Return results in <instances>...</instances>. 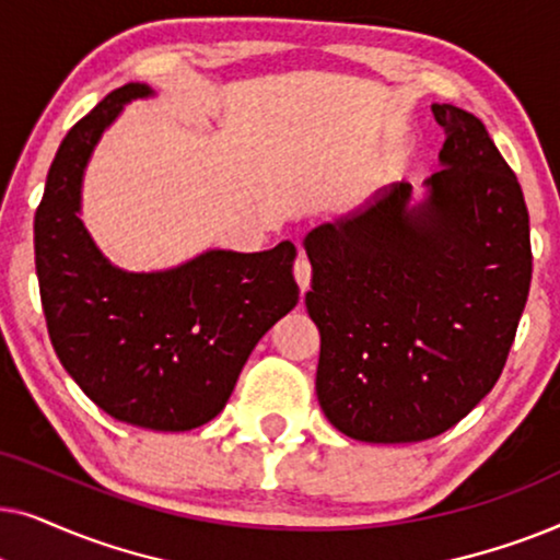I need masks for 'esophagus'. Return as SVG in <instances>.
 <instances>
[{
	"label": "esophagus",
	"instance_id": "1",
	"mask_svg": "<svg viewBox=\"0 0 560 560\" xmlns=\"http://www.w3.org/2000/svg\"><path fill=\"white\" fill-rule=\"evenodd\" d=\"M293 275H295L298 288H301V290H308L311 288V262H308V257L301 255V257L295 259Z\"/></svg>",
	"mask_w": 560,
	"mask_h": 560
}]
</instances>
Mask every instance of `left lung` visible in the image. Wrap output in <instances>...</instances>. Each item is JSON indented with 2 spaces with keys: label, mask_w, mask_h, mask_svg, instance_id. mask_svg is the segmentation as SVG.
<instances>
[{
  "label": "left lung",
  "mask_w": 560,
  "mask_h": 560,
  "mask_svg": "<svg viewBox=\"0 0 560 560\" xmlns=\"http://www.w3.org/2000/svg\"><path fill=\"white\" fill-rule=\"evenodd\" d=\"M431 109L446 142L425 201L389 183L303 240L320 410L366 443L428 441L469 416L500 380L530 290L517 175L474 114Z\"/></svg>",
  "instance_id": "1"
}]
</instances>
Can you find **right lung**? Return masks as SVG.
<instances>
[{
	"mask_svg": "<svg viewBox=\"0 0 560 560\" xmlns=\"http://www.w3.org/2000/svg\"><path fill=\"white\" fill-rule=\"evenodd\" d=\"M127 83L63 137L35 211V270L52 349L83 393L121 423L190 431L217 418L255 343L295 308L293 242L209 249L173 270L114 267L79 219L83 171Z\"/></svg>",
	"mask_w": 560,
	"mask_h": 560,
	"instance_id": "1",
	"label": "right lung"
}]
</instances>
